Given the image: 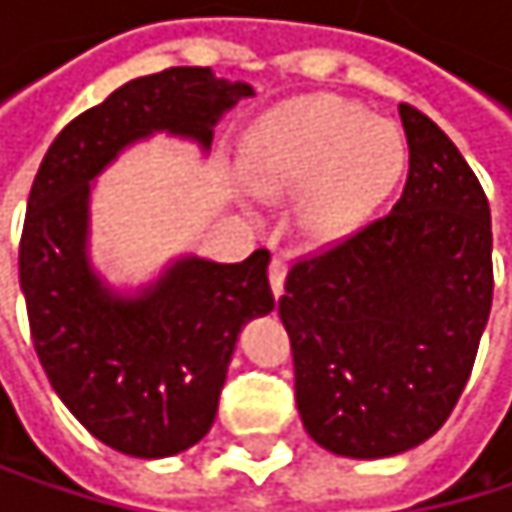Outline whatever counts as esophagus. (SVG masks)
<instances>
[{"label": "esophagus", "instance_id": "obj_1", "mask_svg": "<svg viewBox=\"0 0 512 512\" xmlns=\"http://www.w3.org/2000/svg\"><path fill=\"white\" fill-rule=\"evenodd\" d=\"M284 275H287L284 257L272 255V260H269V287H272L275 296H281V290H284Z\"/></svg>", "mask_w": 512, "mask_h": 512}]
</instances>
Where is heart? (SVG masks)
<instances>
[{
  "instance_id": "heart-1",
  "label": "heart",
  "mask_w": 512,
  "mask_h": 512,
  "mask_svg": "<svg viewBox=\"0 0 512 512\" xmlns=\"http://www.w3.org/2000/svg\"><path fill=\"white\" fill-rule=\"evenodd\" d=\"M246 168L260 192H299V219L314 240H338L391 195L406 142L388 121H376L341 97H302L257 121Z\"/></svg>"
}]
</instances>
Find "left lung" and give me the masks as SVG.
<instances>
[{"label":"left lung","mask_w":512,"mask_h":512,"mask_svg":"<svg viewBox=\"0 0 512 512\" xmlns=\"http://www.w3.org/2000/svg\"><path fill=\"white\" fill-rule=\"evenodd\" d=\"M409 177L382 219L299 257L278 317L296 409L341 457L379 460L430 439L454 412L492 308V222L457 145L400 106Z\"/></svg>","instance_id":"left-lung-1"}]
</instances>
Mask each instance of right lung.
I'll return each mask as SVG.
<instances>
[{"label": "right lung", "instance_id": "obj_1", "mask_svg": "<svg viewBox=\"0 0 512 512\" xmlns=\"http://www.w3.org/2000/svg\"><path fill=\"white\" fill-rule=\"evenodd\" d=\"M252 94L210 67L139 76L73 118L35 174L20 240L32 341L73 418L127 457H174L207 436L240 329L275 308L269 252L180 257L139 296H121L88 263L91 180L162 130L207 151L216 121Z\"/></svg>", "mask_w": 512, "mask_h": 512}]
</instances>
